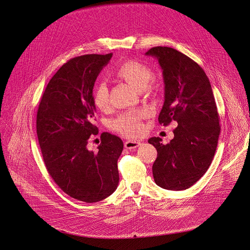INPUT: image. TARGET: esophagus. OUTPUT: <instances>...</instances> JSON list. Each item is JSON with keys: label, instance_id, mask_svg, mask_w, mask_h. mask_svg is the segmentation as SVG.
<instances>
[{"label": "esophagus", "instance_id": "esophagus-1", "mask_svg": "<svg viewBox=\"0 0 250 250\" xmlns=\"http://www.w3.org/2000/svg\"><path fill=\"white\" fill-rule=\"evenodd\" d=\"M124 146H125V148H127V149L131 150V149H135V148H137V147L141 146V142H140V141L128 140V141H126V142L124 143Z\"/></svg>", "mask_w": 250, "mask_h": 250}]
</instances>
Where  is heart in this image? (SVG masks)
I'll list each match as a JSON object with an SVG mask.
<instances>
[{"instance_id":"1","label":"heart","mask_w":250,"mask_h":250,"mask_svg":"<svg viewBox=\"0 0 250 250\" xmlns=\"http://www.w3.org/2000/svg\"><path fill=\"white\" fill-rule=\"evenodd\" d=\"M113 75L129 83L136 90L142 91L152 78V70L143 62L128 61L119 65L114 70ZM93 102L102 111L108 109L109 92L104 83H99L95 86L93 90ZM145 115L146 112L144 110L129 111L111 121L110 127L121 134L134 137L142 131L141 120Z\"/></svg>"}]
</instances>
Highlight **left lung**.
I'll use <instances>...</instances> for the list:
<instances>
[{
  "instance_id": "obj_1",
  "label": "left lung",
  "mask_w": 250,
  "mask_h": 250,
  "mask_svg": "<svg viewBox=\"0 0 250 250\" xmlns=\"http://www.w3.org/2000/svg\"><path fill=\"white\" fill-rule=\"evenodd\" d=\"M146 55L156 58L163 71L165 101L159 123H178L170 143L164 145L159 137L148 140L158 152L154 180L166 189H187L206 174L217 146L219 116L210 82L196 62L177 49L155 46Z\"/></svg>"
}]
</instances>
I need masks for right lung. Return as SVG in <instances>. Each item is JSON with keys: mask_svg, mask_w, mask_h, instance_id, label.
I'll return each mask as SVG.
<instances>
[{"mask_svg": "<svg viewBox=\"0 0 250 250\" xmlns=\"http://www.w3.org/2000/svg\"><path fill=\"white\" fill-rule=\"evenodd\" d=\"M112 53L85 54L64 63L49 80L37 114V134L45 168L65 193L96 203L115 191L117 161L123 151L119 137L104 132L98 151L87 149L93 125L95 80Z\"/></svg>", "mask_w": 250, "mask_h": 250, "instance_id": "1", "label": "right lung"}]
</instances>
